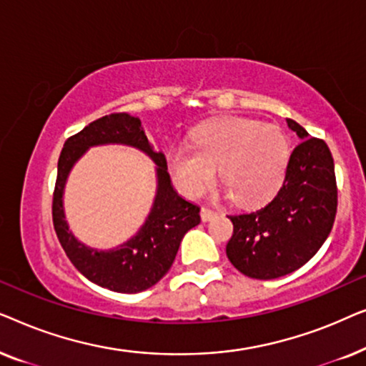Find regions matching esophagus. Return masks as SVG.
I'll return each instance as SVG.
<instances>
[{
    "label": "esophagus",
    "instance_id": "1",
    "mask_svg": "<svg viewBox=\"0 0 366 366\" xmlns=\"http://www.w3.org/2000/svg\"><path fill=\"white\" fill-rule=\"evenodd\" d=\"M199 214H202L203 222H209V219H213L214 217H217V212H213V209H209V208H202Z\"/></svg>",
    "mask_w": 366,
    "mask_h": 366
}]
</instances>
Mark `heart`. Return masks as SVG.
Instances as JSON below:
<instances>
[{
	"label": "heart",
	"mask_w": 366,
	"mask_h": 366,
	"mask_svg": "<svg viewBox=\"0 0 366 366\" xmlns=\"http://www.w3.org/2000/svg\"><path fill=\"white\" fill-rule=\"evenodd\" d=\"M290 144L282 129L248 118H219L203 124L193 148H173L169 173L177 187L197 198L212 187L214 172L239 207H258L282 187Z\"/></svg>",
	"instance_id": "b5f03b06"
}]
</instances>
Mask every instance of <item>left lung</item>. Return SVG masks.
<instances>
[{
  "mask_svg": "<svg viewBox=\"0 0 366 366\" xmlns=\"http://www.w3.org/2000/svg\"><path fill=\"white\" fill-rule=\"evenodd\" d=\"M288 128L302 138L290 154L277 197L252 213L233 214L227 257L249 278L273 280L303 267L322 248L337 214L335 163L323 139L310 138L293 119Z\"/></svg>",
  "mask_w": 366,
  "mask_h": 366,
  "instance_id": "obj_1",
  "label": "left lung"
}]
</instances>
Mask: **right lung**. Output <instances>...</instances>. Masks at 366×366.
<instances>
[{"instance_id": "add662e5", "label": "right lung", "mask_w": 366, "mask_h": 366, "mask_svg": "<svg viewBox=\"0 0 366 366\" xmlns=\"http://www.w3.org/2000/svg\"><path fill=\"white\" fill-rule=\"evenodd\" d=\"M99 144H127L148 154L157 164V194L139 233L113 250L89 249L69 232L64 219L62 194L74 163ZM199 223V207L179 197L169 178L167 158L149 144L139 118L113 113L89 123L66 139L58 159L53 194V224L59 243L74 268L98 287L118 293H138L158 283L177 257L184 233Z\"/></svg>"}]
</instances>
